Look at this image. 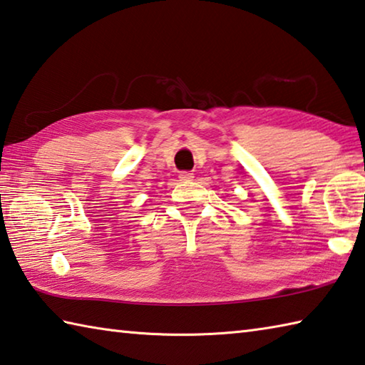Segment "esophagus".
I'll return each mask as SVG.
<instances>
[{"mask_svg": "<svg viewBox=\"0 0 365 365\" xmlns=\"http://www.w3.org/2000/svg\"><path fill=\"white\" fill-rule=\"evenodd\" d=\"M192 177H195V175L190 174V173H182L180 175H178V178H180L182 182H190V180H192Z\"/></svg>", "mask_w": 365, "mask_h": 365, "instance_id": "esophagus-1", "label": "esophagus"}]
</instances>
